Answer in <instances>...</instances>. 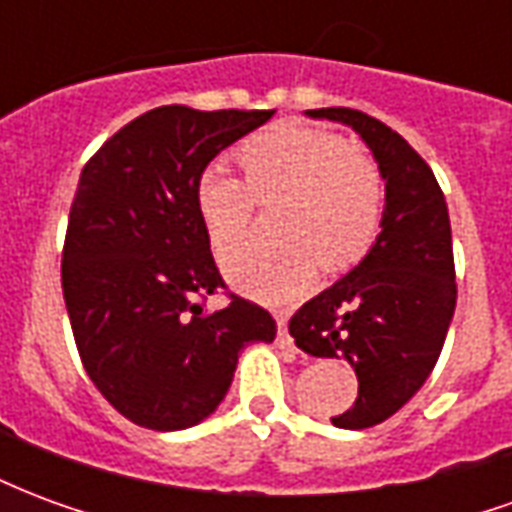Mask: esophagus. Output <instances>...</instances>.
Returning a JSON list of instances; mask_svg holds the SVG:
<instances>
[{"label":"esophagus","mask_w":512,"mask_h":512,"mask_svg":"<svg viewBox=\"0 0 512 512\" xmlns=\"http://www.w3.org/2000/svg\"><path fill=\"white\" fill-rule=\"evenodd\" d=\"M277 343H279V348L296 351V345H293V337L288 334V318H285V315H277Z\"/></svg>","instance_id":"obj_1"}]
</instances>
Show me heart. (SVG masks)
<instances>
[{"label":"heart","mask_w":512,"mask_h":512,"mask_svg":"<svg viewBox=\"0 0 512 512\" xmlns=\"http://www.w3.org/2000/svg\"><path fill=\"white\" fill-rule=\"evenodd\" d=\"M244 175L208 164L197 178V213L216 252L241 241L255 205H271L268 244H241L222 257L235 288L285 304L307 293L315 263L337 274L367 255L384 222V178L376 161L343 136L279 126L241 147Z\"/></svg>","instance_id":"1"}]
</instances>
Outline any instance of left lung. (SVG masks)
I'll list each match as a JSON object with an SVG mask.
<instances>
[{
    "label": "left lung",
    "instance_id": "obj_1",
    "mask_svg": "<svg viewBox=\"0 0 512 512\" xmlns=\"http://www.w3.org/2000/svg\"><path fill=\"white\" fill-rule=\"evenodd\" d=\"M362 136L386 180L381 233L359 266L290 318L301 351L348 359L356 403L337 428H373L417 395L436 367L458 285L447 202L433 169L403 136L359 109H310Z\"/></svg>",
    "mask_w": 512,
    "mask_h": 512
}]
</instances>
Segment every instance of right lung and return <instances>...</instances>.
<instances>
[{
    "label": "right lung",
    "instance_id": "add662e5",
    "mask_svg": "<svg viewBox=\"0 0 512 512\" xmlns=\"http://www.w3.org/2000/svg\"><path fill=\"white\" fill-rule=\"evenodd\" d=\"M274 109L158 106L82 169L62 246V296L87 376L134 425L183 430L216 411L246 343L277 323L224 288L197 213V178Z\"/></svg>",
    "mask_w": 512,
    "mask_h": 512
}]
</instances>
